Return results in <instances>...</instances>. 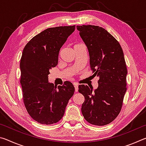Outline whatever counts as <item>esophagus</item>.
Instances as JSON below:
<instances>
[{
	"mask_svg": "<svg viewBox=\"0 0 146 146\" xmlns=\"http://www.w3.org/2000/svg\"><path fill=\"white\" fill-rule=\"evenodd\" d=\"M74 87H75V92H77L78 90V85L76 84H74Z\"/></svg>",
	"mask_w": 146,
	"mask_h": 146,
	"instance_id": "1",
	"label": "esophagus"
}]
</instances>
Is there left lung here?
I'll list each match as a JSON object with an SVG mask.
<instances>
[{
  "instance_id": "8db88e82",
  "label": "left lung",
  "mask_w": 146,
  "mask_h": 146,
  "mask_svg": "<svg viewBox=\"0 0 146 146\" xmlns=\"http://www.w3.org/2000/svg\"><path fill=\"white\" fill-rule=\"evenodd\" d=\"M87 46L90 64L99 80L97 89L79 85L84 97L82 113L89 123L105 125L119 114L126 91L127 70L120 44L107 30L92 25L76 26Z\"/></svg>"
}]
</instances>
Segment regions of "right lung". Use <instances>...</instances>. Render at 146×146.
<instances>
[{"label":"right lung","mask_w":146,"mask_h":146,"mask_svg":"<svg viewBox=\"0 0 146 146\" xmlns=\"http://www.w3.org/2000/svg\"><path fill=\"white\" fill-rule=\"evenodd\" d=\"M75 26L48 28L29 40L20 63L23 100L31 117L42 124L56 123L64 116L75 88L66 81L56 87L48 82L49 70L58 64L60 49Z\"/></svg>","instance_id":"right-lung-1"}]
</instances>
